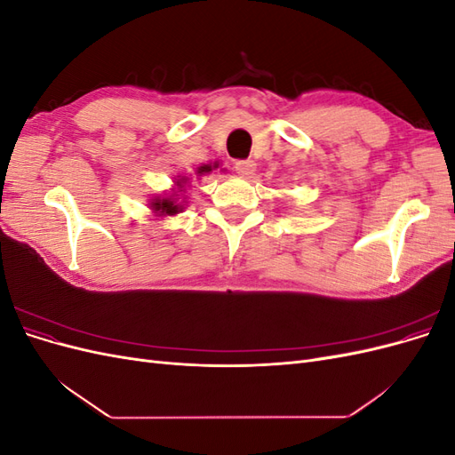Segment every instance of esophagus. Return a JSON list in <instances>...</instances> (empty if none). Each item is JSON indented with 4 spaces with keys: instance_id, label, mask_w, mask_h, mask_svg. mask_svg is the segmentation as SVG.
Segmentation results:
<instances>
[{
    "instance_id": "esophagus-1",
    "label": "esophagus",
    "mask_w": 455,
    "mask_h": 455,
    "mask_svg": "<svg viewBox=\"0 0 455 455\" xmlns=\"http://www.w3.org/2000/svg\"><path fill=\"white\" fill-rule=\"evenodd\" d=\"M235 172L243 178H249L256 172V163L254 161H237L235 163Z\"/></svg>"
}]
</instances>
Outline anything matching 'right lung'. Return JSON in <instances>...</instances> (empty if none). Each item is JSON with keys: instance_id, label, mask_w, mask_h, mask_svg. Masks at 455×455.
<instances>
[{"instance_id": "1", "label": "right lung", "mask_w": 455, "mask_h": 455, "mask_svg": "<svg viewBox=\"0 0 455 455\" xmlns=\"http://www.w3.org/2000/svg\"><path fill=\"white\" fill-rule=\"evenodd\" d=\"M220 167V163L214 161V164H201V167L196 169L197 176L209 174L212 171H216ZM172 188L163 196H151L148 199V209L151 211V214L157 218H167V216H176L178 212H182L186 209V189L189 186V176L186 174H178L174 176L172 180Z\"/></svg>"}]
</instances>
